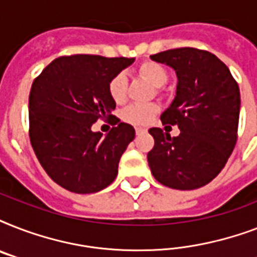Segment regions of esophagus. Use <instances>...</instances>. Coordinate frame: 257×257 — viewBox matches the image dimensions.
I'll return each mask as SVG.
<instances>
[{"mask_svg": "<svg viewBox=\"0 0 257 257\" xmlns=\"http://www.w3.org/2000/svg\"><path fill=\"white\" fill-rule=\"evenodd\" d=\"M147 132V129L145 128H136V135H141V133Z\"/></svg>", "mask_w": 257, "mask_h": 257, "instance_id": "esophagus-1", "label": "esophagus"}]
</instances>
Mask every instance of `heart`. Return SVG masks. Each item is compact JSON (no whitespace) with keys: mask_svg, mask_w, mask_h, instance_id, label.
<instances>
[{"mask_svg":"<svg viewBox=\"0 0 257 257\" xmlns=\"http://www.w3.org/2000/svg\"><path fill=\"white\" fill-rule=\"evenodd\" d=\"M137 72L141 77L148 80L153 86H156L157 92H160L164 84H167L169 78L168 70L159 62L145 61L143 62ZM126 88H128V80L124 73L114 74L108 84V93L116 104H122L126 100ZM159 112V106L156 104H133L122 110V120L132 125L144 126L148 125L155 114Z\"/></svg>","mask_w":257,"mask_h":257,"instance_id":"b5f03b06","label":"heart"}]
</instances>
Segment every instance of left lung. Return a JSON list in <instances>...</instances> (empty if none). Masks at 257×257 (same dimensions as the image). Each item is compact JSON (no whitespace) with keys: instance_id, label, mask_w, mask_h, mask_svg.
<instances>
[{"instance_id":"left-lung-1","label":"left lung","mask_w":257,"mask_h":257,"mask_svg":"<svg viewBox=\"0 0 257 257\" xmlns=\"http://www.w3.org/2000/svg\"><path fill=\"white\" fill-rule=\"evenodd\" d=\"M151 58L176 70V97L160 118L164 125H177L180 135L171 137L161 128L149 129L155 139L147 156L149 168L165 187H204L219 175L235 148L239 85L228 66L207 50L177 48Z\"/></svg>"}]
</instances>
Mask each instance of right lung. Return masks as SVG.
Returning <instances> with one entry per match:
<instances>
[{"instance_id": "1", "label": "right lung", "mask_w": 257, "mask_h": 257, "mask_svg": "<svg viewBox=\"0 0 257 257\" xmlns=\"http://www.w3.org/2000/svg\"><path fill=\"white\" fill-rule=\"evenodd\" d=\"M135 61L94 54L62 56L34 78L29 94L30 144L54 183L74 193H94L116 179L118 163L135 139L132 125L112 110L109 80ZM97 119L118 123L106 137Z\"/></svg>"}]
</instances>
